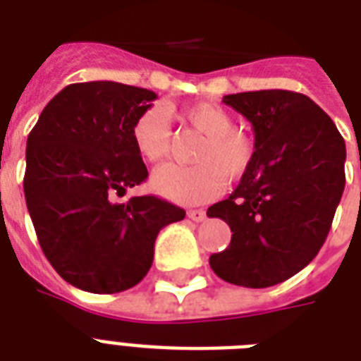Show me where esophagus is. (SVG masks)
Returning <instances> with one entry per match:
<instances>
[{"label":"esophagus","mask_w":361,"mask_h":361,"mask_svg":"<svg viewBox=\"0 0 361 361\" xmlns=\"http://www.w3.org/2000/svg\"><path fill=\"white\" fill-rule=\"evenodd\" d=\"M187 217L191 221H195V223H200V221L206 219V212H204V209H189V212H187Z\"/></svg>","instance_id":"obj_1"}]
</instances>
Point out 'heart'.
I'll return each mask as SVG.
<instances>
[{
    "mask_svg": "<svg viewBox=\"0 0 361 361\" xmlns=\"http://www.w3.org/2000/svg\"><path fill=\"white\" fill-rule=\"evenodd\" d=\"M180 118L204 138L198 144L192 166L164 164L155 170L153 189L172 202L204 204L223 189V180L238 181L255 163L257 147L247 133L236 129V121L219 104L200 103L187 106ZM170 123L161 106L144 110L130 127L136 152L149 163H159L170 149Z\"/></svg>",
    "mask_w": 361,
    "mask_h": 361,
    "instance_id": "b5f03b06",
    "label": "heart"
}]
</instances>
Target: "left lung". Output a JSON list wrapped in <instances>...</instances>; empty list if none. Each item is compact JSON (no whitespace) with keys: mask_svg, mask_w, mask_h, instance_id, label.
Masks as SVG:
<instances>
[{"mask_svg":"<svg viewBox=\"0 0 361 361\" xmlns=\"http://www.w3.org/2000/svg\"><path fill=\"white\" fill-rule=\"evenodd\" d=\"M223 103L251 121L257 155L231 197L208 208L232 231L209 266L226 283L266 288L305 268L324 245L345 189V140L302 93H234Z\"/></svg>","mask_w":361,"mask_h":361,"instance_id":"obj_1","label":"left lung"}]
</instances>
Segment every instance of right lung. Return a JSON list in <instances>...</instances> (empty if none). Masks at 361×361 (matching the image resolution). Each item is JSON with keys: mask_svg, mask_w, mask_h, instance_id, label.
<instances>
[{"mask_svg": "<svg viewBox=\"0 0 361 361\" xmlns=\"http://www.w3.org/2000/svg\"><path fill=\"white\" fill-rule=\"evenodd\" d=\"M155 97L120 82L71 84L27 136V212L48 262L76 288L114 294L138 285L152 268L159 231L185 217L153 195L112 200L146 181L130 127Z\"/></svg>", "mask_w": 361, "mask_h": 361, "instance_id": "1", "label": "right lung"}]
</instances>
